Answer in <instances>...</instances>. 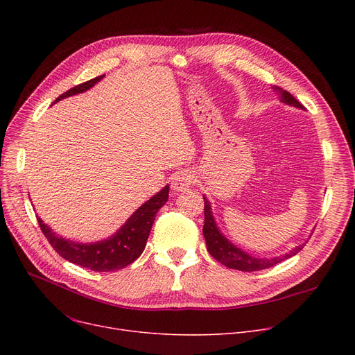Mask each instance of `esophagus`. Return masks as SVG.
Returning <instances> with one entry per match:
<instances>
[{"label":"esophagus","instance_id":"34e87169","mask_svg":"<svg viewBox=\"0 0 355 355\" xmlns=\"http://www.w3.org/2000/svg\"><path fill=\"white\" fill-rule=\"evenodd\" d=\"M193 182H194V175L187 170H181V171L175 173V175L173 177L171 187L175 193H181V191H185L187 189H190Z\"/></svg>","mask_w":355,"mask_h":355}]
</instances>
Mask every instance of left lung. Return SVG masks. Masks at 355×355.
Segmentation results:
<instances>
[{
    "mask_svg": "<svg viewBox=\"0 0 355 355\" xmlns=\"http://www.w3.org/2000/svg\"><path fill=\"white\" fill-rule=\"evenodd\" d=\"M273 89H275V92H279V95H281V101L284 103L304 109L301 102H297L289 92L284 90L282 87H277V86H275ZM202 234H204V239H206L209 253L216 260H218L221 265H225L230 269H236V270H241V272H256V270L272 268L277 263L284 262V260L295 256L296 253H300L305 246V245H300V246H296L295 249H292L289 253L277 256V257H272V259L253 257L249 253H246L241 249H239L237 246H234L232 241H229L225 236H223V233L217 229V225H216L213 213H211V206H210V202L206 197H204Z\"/></svg>",
    "mask_w": 355,
    "mask_h": 355,
    "instance_id": "8db88e82",
    "label": "left lung"
}]
</instances>
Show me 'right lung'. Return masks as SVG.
Here are the masks:
<instances>
[{"instance_id":"obj_1","label":"right lung","mask_w":355,"mask_h":355,"mask_svg":"<svg viewBox=\"0 0 355 355\" xmlns=\"http://www.w3.org/2000/svg\"><path fill=\"white\" fill-rule=\"evenodd\" d=\"M103 76L90 79L71 87L54 102L86 92ZM168 193H170V187L165 185L158 194L144 202L114 236L102 241H96V243H78V241L59 237L47 225H44L40 217H37V221H39V226L43 234L47 237L51 248L63 259L95 272H114L126 268L142 254L149 232H151L154 225L155 216L166 202Z\"/></svg>"}]
</instances>
